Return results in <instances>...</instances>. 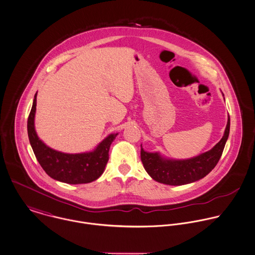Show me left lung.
I'll use <instances>...</instances> for the list:
<instances>
[{
    "label": "left lung",
    "instance_id": "8db88e82",
    "mask_svg": "<svg viewBox=\"0 0 255 255\" xmlns=\"http://www.w3.org/2000/svg\"><path fill=\"white\" fill-rule=\"evenodd\" d=\"M230 133L228 118L224 136L210 150L196 157L184 160H173L162 157L158 152H146L141 145V160L147 174L156 182L181 186L196 182L205 177L218 163Z\"/></svg>",
    "mask_w": 255,
    "mask_h": 255
}]
</instances>
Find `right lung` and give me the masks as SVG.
<instances>
[{"instance_id":"add662e5","label":"right lung","mask_w":255,"mask_h":255,"mask_svg":"<svg viewBox=\"0 0 255 255\" xmlns=\"http://www.w3.org/2000/svg\"><path fill=\"white\" fill-rule=\"evenodd\" d=\"M37 93L34 96L27 121L29 141L44 171L53 179L66 184H86L97 180L109 161V151L117 134H111L90 152L64 153L55 150L41 141L34 127Z\"/></svg>"}]
</instances>
